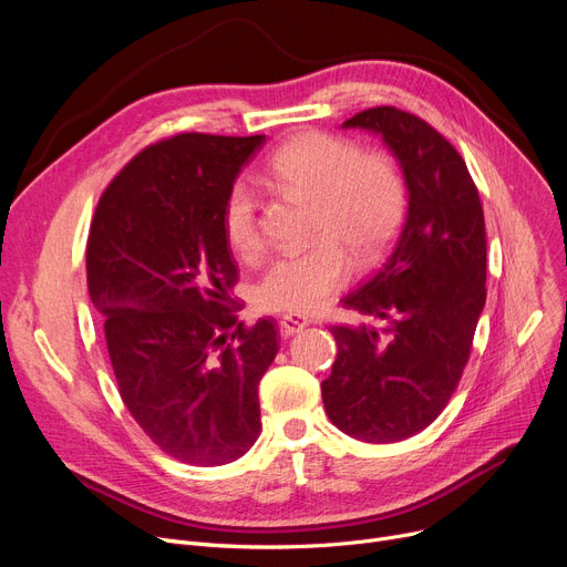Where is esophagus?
Here are the masks:
<instances>
[{
    "instance_id": "obj_1",
    "label": "esophagus",
    "mask_w": 567,
    "mask_h": 567,
    "mask_svg": "<svg viewBox=\"0 0 567 567\" xmlns=\"http://www.w3.org/2000/svg\"><path fill=\"white\" fill-rule=\"evenodd\" d=\"M308 326V319L306 317H299V315H282L280 319V333L282 338H291L296 333H301Z\"/></svg>"
}]
</instances>
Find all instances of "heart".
<instances>
[{"mask_svg":"<svg viewBox=\"0 0 567 567\" xmlns=\"http://www.w3.org/2000/svg\"><path fill=\"white\" fill-rule=\"evenodd\" d=\"M271 184L291 197L312 202L315 246L268 264L255 285V301L266 312L310 315L321 310L349 280V261L370 264L395 234L404 212V184L395 161L361 154L353 142L310 131L287 140L266 163ZM231 250L255 259L261 248L257 197L236 182L223 208Z\"/></svg>","mask_w":567,"mask_h":567,"instance_id":"1","label":"heart"}]
</instances>
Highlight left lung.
I'll use <instances>...</instances> for the list:
<instances>
[{
    "label": "left lung",
    "mask_w": 567,
    "mask_h": 567,
    "mask_svg": "<svg viewBox=\"0 0 567 567\" xmlns=\"http://www.w3.org/2000/svg\"><path fill=\"white\" fill-rule=\"evenodd\" d=\"M342 128L383 140L409 204L391 255L342 299L385 326H331L338 355L321 398L344 434L395 443L434 423L462 379L487 296L485 216L464 158L421 116L381 105Z\"/></svg>",
    "instance_id": "obj_1"
}]
</instances>
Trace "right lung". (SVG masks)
<instances>
[{"label":"right lung","mask_w":567,"mask_h":567,"mask_svg":"<svg viewBox=\"0 0 567 567\" xmlns=\"http://www.w3.org/2000/svg\"><path fill=\"white\" fill-rule=\"evenodd\" d=\"M264 135L182 133L146 146L99 199L86 285L118 395L169 457L220 466L257 441L274 319L244 326L223 208Z\"/></svg>","instance_id":"add662e5"}]
</instances>
